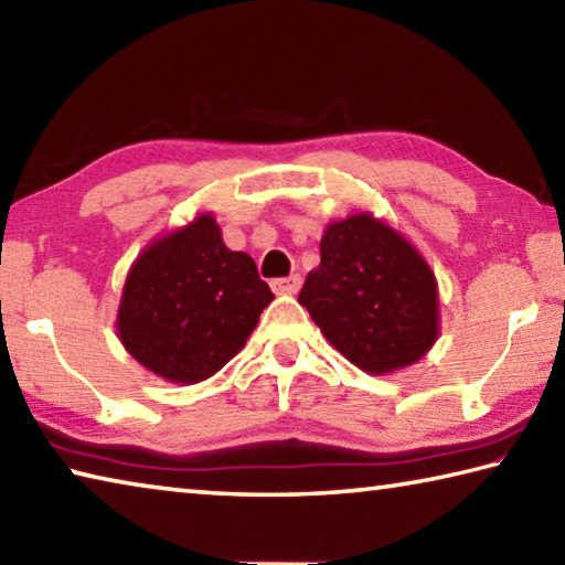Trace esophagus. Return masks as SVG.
<instances>
[{
	"instance_id": "1",
	"label": "esophagus",
	"mask_w": 565,
	"mask_h": 565,
	"mask_svg": "<svg viewBox=\"0 0 565 565\" xmlns=\"http://www.w3.org/2000/svg\"><path fill=\"white\" fill-rule=\"evenodd\" d=\"M271 289L274 294H296L301 289V276L291 274V276H284V279H274Z\"/></svg>"
}]
</instances>
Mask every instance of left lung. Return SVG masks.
I'll return each instance as SVG.
<instances>
[{"label": "left lung", "instance_id": "left-lung-1", "mask_svg": "<svg viewBox=\"0 0 565 565\" xmlns=\"http://www.w3.org/2000/svg\"><path fill=\"white\" fill-rule=\"evenodd\" d=\"M299 303L333 349L366 374L411 366L438 337L431 266L371 214L327 226L321 264L306 276Z\"/></svg>", "mask_w": 565, "mask_h": 565}]
</instances>
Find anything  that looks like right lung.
I'll return each instance as SVG.
<instances>
[{
  "instance_id": "1",
  "label": "right lung",
  "mask_w": 565,
  "mask_h": 565,
  "mask_svg": "<svg viewBox=\"0 0 565 565\" xmlns=\"http://www.w3.org/2000/svg\"><path fill=\"white\" fill-rule=\"evenodd\" d=\"M271 299L252 256L226 248L216 218L199 214L134 262L119 341L151 374L199 384L244 349Z\"/></svg>"
}]
</instances>
